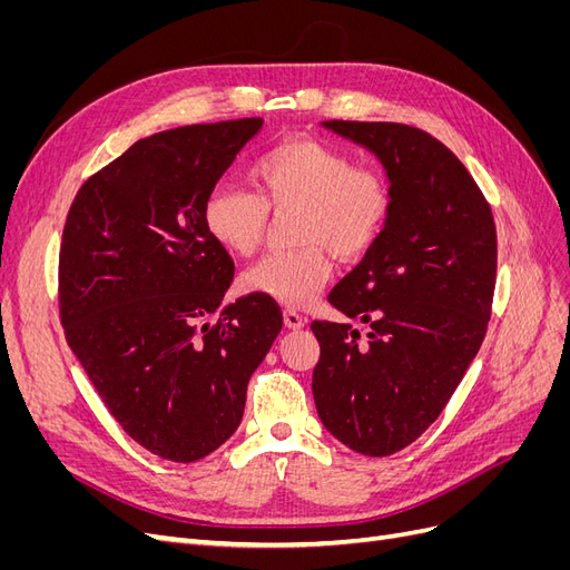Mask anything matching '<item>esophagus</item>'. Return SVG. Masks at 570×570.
I'll use <instances>...</instances> for the list:
<instances>
[{
  "label": "esophagus",
  "mask_w": 570,
  "mask_h": 570,
  "mask_svg": "<svg viewBox=\"0 0 570 570\" xmlns=\"http://www.w3.org/2000/svg\"><path fill=\"white\" fill-rule=\"evenodd\" d=\"M283 321L285 325L289 327V331H299V327H304V316L299 312H295V308H285L283 312Z\"/></svg>",
  "instance_id": "esophagus-1"
}]
</instances>
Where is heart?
<instances>
[{
    "label": "heart",
    "mask_w": 570,
    "mask_h": 570,
    "mask_svg": "<svg viewBox=\"0 0 570 570\" xmlns=\"http://www.w3.org/2000/svg\"><path fill=\"white\" fill-rule=\"evenodd\" d=\"M254 189L220 183L204 199V228L233 254H252L266 235L271 212L297 214V249L266 254L243 278L252 295L299 306L331 281L333 256H364L381 239L394 206L381 166L314 137H292L252 166Z\"/></svg>",
    "instance_id": "heart-1"
}]
</instances>
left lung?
<instances>
[{
	"label": "left lung",
	"mask_w": 570,
	"mask_h": 570,
	"mask_svg": "<svg viewBox=\"0 0 570 570\" xmlns=\"http://www.w3.org/2000/svg\"><path fill=\"white\" fill-rule=\"evenodd\" d=\"M383 161L394 206L381 239L327 302L371 325L314 321V402L327 433L366 456L419 440L452 400L488 333L497 228L456 154L404 124L325 120Z\"/></svg>",
	"instance_id": "left-lung-1"
}]
</instances>
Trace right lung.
Masks as SVG:
<instances>
[{
  "instance_id": "obj_1",
  "label": "right lung",
  "mask_w": 570,
  "mask_h": 570,
  "mask_svg": "<svg viewBox=\"0 0 570 570\" xmlns=\"http://www.w3.org/2000/svg\"><path fill=\"white\" fill-rule=\"evenodd\" d=\"M264 118L164 130L82 183L59 249V316L116 423L189 463L243 421L247 383L283 327L247 295L212 316L235 264L204 228V199Z\"/></svg>"
}]
</instances>
